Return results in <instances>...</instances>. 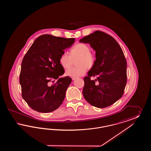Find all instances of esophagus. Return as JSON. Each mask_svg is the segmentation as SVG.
<instances>
[{"instance_id":"obj_1","label":"esophagus","mask_w":151,"mask_h":151,"mask_svg":"<svg viewBox=\"0 0 151 151\" xmlns=\"http://www.w3.org/2000/svg\"><path fill=\"white\" fill-rule=\"evenodd\" d=\"M76 79V78H75V77H72V80H74Z\"/></svg>"}]
</instances>
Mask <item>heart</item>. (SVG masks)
<instances>
[{"label":"heart","instance_id":"obj_1","mask_svg":"<svg viewBox=\"0 0 151 151\" xmlns=\"http://www.w3.org/2000/svg\"><path fill=\"white\" fill-rule=\"evenodd\" d=\"M89 46L86 43H78L70 49L69 55L63 52L59 58V62L65 69L70 68L72 63V60L76 58L75 65H77L68 69L65 75L71 77H79L84 75L87 68H92L96 63V56L91 51Z\"/></svg>","mask_w":151,"mask_h":151}]
</instances>
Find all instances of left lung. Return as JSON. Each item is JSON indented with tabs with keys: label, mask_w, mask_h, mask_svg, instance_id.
Segmentation results:
<instances>
[{
	"label": "left lung",
	"mask_w": 151,
	"mask_h": 151,
	"mask_svg": "<svg viewBox=\"0 0 151 151\" xmlns=\"http://www.w3.org/2000/svg\"><path fill=\"white\" fill-rule=\"evenodd\" d=\"M89 43L96 51V63L84 78L83 94L95 107L104 108L122 97L127 83V62L115 39L103 32L95 31L80 40ZM96 77L95 80L91 78Z\"/></svg>",
	"instance_id": "8db88e82"
}]
</instances>
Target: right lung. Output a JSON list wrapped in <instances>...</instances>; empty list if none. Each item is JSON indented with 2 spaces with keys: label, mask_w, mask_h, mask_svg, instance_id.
Masks as SVG:
<instances>
[{
  "label": "right lung",
  "mask_w": 151,
  "mask_h": 151,
  "mask_svg": "<svg viewBox=\"0 0 151 151\" xmlns=\"http://www.w3.org/2000/svg\"><path fill=\"white\" fill-rule=\"evenodd\" d=\"M75 38L43 35L32 45L22 59L19 81L22 95L30 108L40 113H50L62 104L72 79L59 77L65 73L59 62L64 50ZM57 79L51 86L50 81Z\"/></svg>",
  "instance_id": "right-lung-1"
}]
</instances>
